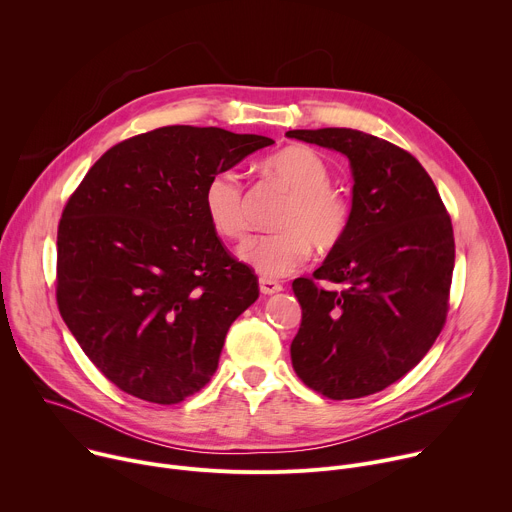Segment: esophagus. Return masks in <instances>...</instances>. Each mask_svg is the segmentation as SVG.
Instances as JSON below:
<instances>
[{
	"instance_id": "1",
	"label": "esophagus",
	"mask_w": 512,
	"mask_h": 512,
	"mask_svg": "<svg viewBox=\"0 0 512 512\" xmlns=\"http://www.w3.org/2000/svg\"><path fill=\"white\" fill-rule=\"evenodd\" d=\"M259 289H261L263 296H273V294H277V291H281L283 287H281V283L275 281V279L261 277V279H259Z\"/></svg>"
}]
</instances>
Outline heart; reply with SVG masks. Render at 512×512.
<instances>
[{"label": "heart", "mask_w": 512, "mask_h": 512, "mask_svg": "<svg viewBox=\"0 0 512 512\" xmlns=\"http://www.w3.org/2000/svg\"><path fill=\"white\" fill-rule=\"evenodd\" d=\"M265 170L289 192L275 227L269 235H257L239 247L243 263L263 277H283L298 271L318 251L334 249L350 227V206L330 188L332 174L320 154L306 145H289L265 160ZM202 206L210 227L225 239L237 241L247 233L245 190L235 170H221L208 178Z\"/></svg>", "instance_id": "b5f03b06"}]
</instances>
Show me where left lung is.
I'll list each match as a JSON object with an SVG mask.
<instances>
[{
  "mask_svg": "<svg viewBox=\"0 0 512 512\" xmlns=\"http://www.w3.org/2000/svg\"><path fill=\"white\" fill-rule=\"evenodd\" d=\"M285 135L344 154L354 180L348 233L312 279L291 283L302 306L291 364L328 399L373 395L407 375L444 328L450 214L423 166L385 139L346 127ZM316 278L343 289L328 292Z\"/></svg>",
  "mask_w": 512,
  "mask_h": 512,
  "instance_id": "obj_1",
  "label": "left lung"
}]
</instances>
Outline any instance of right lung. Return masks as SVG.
<instances>
[{
	"label": "right lung",
	"instance_id": "right-lung-1",
	"mask_svg": "<svg viewBox=\"0 0 512 512\" xmlns=\"http://www.w3.org/2000/svg\"><path fill=\"white\" fill-rule=\"evenodd\" d=\"M271 137L170 125L105 152L64 206L56 300L95 367L160 405L200 391L231 324L259 298L210 227L202 192Z\"/></svg>",
	"mask_w": 512,
	"mask_h": 512
}]
</instances>
